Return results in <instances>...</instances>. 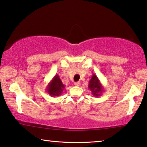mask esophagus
<instances>
[{
  "label": "esophagus",
  "instance_id": "esophagus-1",
  "mask_svg": "<svg viewBox=\"0 0 147 147\" xmlns=\"http://www.w3.org/2000/svg\"><path fill=\"white\" fill-rule=\"evenodd\" d=\"M80 85V82H74V86H79Z\"/></svg>",
  "mask_w": 147,
  "mask_h": 147
}]
</instances>
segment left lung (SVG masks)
Segmentation results:
<instances>
[{"mask_svg":"<svg viewBox=\"0 0 147 147\" xmlns=\"http://www.w3.org/2000/svg\"><path fill=\"white\" fill-rule=\"evenodd\" d=\"M88 88H89L92 95L95 97L101 96L102 93L103 92L104 88L102 84L100 82L97 76L94 74L89 81L88 84Z\"/></svg>","mask_w":147,"mask_h":147,"instance_id":"8db88e82","label":"left lung"}]
</instances>
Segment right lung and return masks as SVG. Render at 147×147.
I'll use <instances>...</instances> for the list:
<instances>
[{"mask_svg":"<svg viewBox=\"0 0 147 147\" xmlns=\"http://www.w3.org/2000/svg\"><path fill=\"white\" fill-rule=\"evenodd\" d=\"M65 89V85L63 84L58 74H55L46 86V90L51 97L61 95Z\"/></svg>","mask_w":147,"mask_h":147,"instance_id":"add662e5","label":"right lung"}]
</instances>
